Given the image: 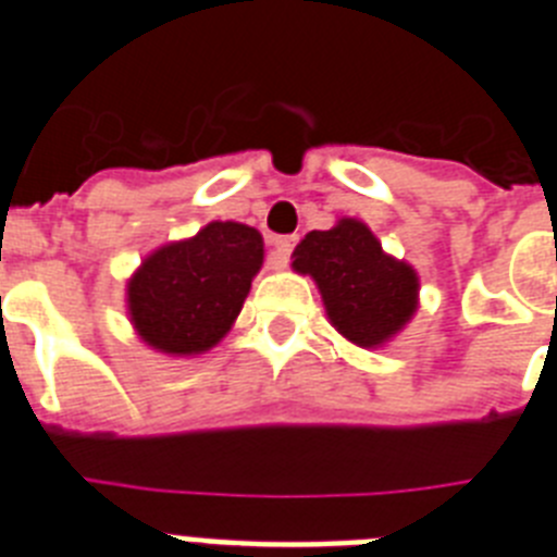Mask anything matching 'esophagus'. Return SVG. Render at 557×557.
I'll use <instances>...</instances> for the list:
<instances>
[{
	"mask_svg": "<svg viewBox=\"0 0 557 557\" xmlns=\"http://www.w3.org/2000/svg\"><path fill=\"white\" fill-rule=\"evenodd\" d=\"M294 246H297V235H283V238L274 240L272 260H269V265H272L274 272L285 269V263H288V255H292Z\"/></svg>",
	"mask_w": 557,
	"mask_h": 557,
	"instance_id": "34e87169",
	"label": "esophagus"
}]
</instances>
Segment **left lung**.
Returning <instances> with one entry per match:
<instances>
[{"mask_svg": "<svg viewBox=\"0 0 557 557\" xmlns=\"http://www.w3.org/2000/svg\"><path fill=\"white\" fill-rule=\"evenodd\" d=\"M292 260L294 272L317 283L331 325L356 347H384L418 311V272L386 255L364 221L338 219L331 230L308 232Z\"/></svg>", "mask_w": 557, "mask_h": 557, "instance_id": "obj_1", "label": "left lung"}]
</instances>
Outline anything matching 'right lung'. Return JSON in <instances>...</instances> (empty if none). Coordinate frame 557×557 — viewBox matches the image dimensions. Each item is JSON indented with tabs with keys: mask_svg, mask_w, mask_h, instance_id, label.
Wrapping results in <instances>:
<instances>
[{
	"mask_svg": "<svg viewBox=\"0 0 557 557\" xmlns=\"http://www.w3.org/2000/svg\"><path fill=\"white\" fill-rule=\"evenodd\" d=\"M263 265V235L238 221H210L185 240L153 249L125 283V311L151 350L196 359L232 331Z\"/></svg>",
	"mask_w": 557,
	"mask_h": 557,
	"instance_id": "right-lung-1",
	"label": "right lung"
}]
</instances>
